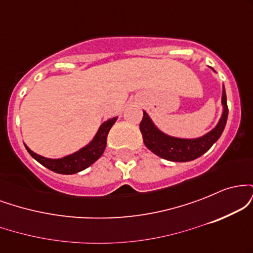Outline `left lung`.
<instances>
[{
	"mask_svg": "<svg viewBox=\"0 0 253 253\" xmlns=\"http://www.w3.org/2000/svg\"><path fill=\"white\" fill-rule=\"evenodd\" d=\"M223 112L219 124L210 133L197 139H179L162 133L153 125L146 112H144L140 123V132L143 134L144 144L150 151L161 158L171 162H189L199 158L213 146L222 134L228 117V107L226 101L225 88L222 90Z\"/></svg>",
	"mask_w": 253,
	"mask_h": 253,
	"instance_id": "8db88e82",
	"label": "left lung"
}]
</instances>
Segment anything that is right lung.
<instances>
[{"label":"right lung","mask_w":253,"mask_h":253,"mask_svg":"<svg viewBox=\"0 0 253 253\" xmlns=\"http://www.w3.org/2000/svg\"><path fill=\"white\" fill-rule=\"evenodd\" d=\"M118 118L109 119L108 121L101 125L100 129H98L97 134L92 139V141L82 150L77 151V152L72 153L70 156H66L60 159H50L42 157L33 151H31L26 146L28 153L33 157L36 161L39 162L40 164L43 165L45 168L54 171L57 173H62V175H72V173H77L86 168L90 167L92 163L97 161L101 156H102L104 149L107 145V135H108L109 129L112 128L113 125L115 124Z\"/></svg>","instance_id":"right-lung-1"}]
</instances>
